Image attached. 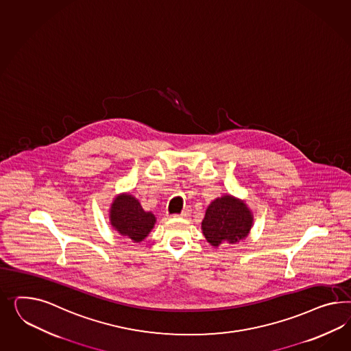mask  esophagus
Masks as SVG:
<instances>
[{
	"instance_id": "esophagus-1",
	"label": "esophagus",
	"mask_w": 351,
	"mask_h": 351,
	"mask_svg": "<svg viewBox=\"0 0 351 351\" xmlns=\"http://www.w3.org/2000/svg\"><path fill=\"white\" fill-rule=\"evenodd\" d=\"M191 215V209L190 208H186L184 210L180 213V215H177V217H180V218H189Z\"/></svg>"
}]
</instances>
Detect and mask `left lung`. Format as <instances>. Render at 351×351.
Returning <instances> with one entry per match:
<instances>
[{
    "mask_svg": "<svg viewBox=\"0 0 351 351\" xmlns=\"http://www.w3.org/2000/svg\"><path fill=\"white\" fill-rule=\"evenodd\" d=\"M254 224V215L246 202L232 195L211 201L201 223L202 234L211 246L233 245L245 240Z\"/></svg>",
    "mask_w": 351,
    "mask_h": 351,
    "instance_id": "left-lung-1",
    "label": "left lung"
}]
</instances>
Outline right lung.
Instances as JSON below:
<instances>
[{"label":"right lung","instance_id":"1","mask_svg":"<svg viewBox=\"0 0 351 351\" xmlns=\"http://www.w3.org/2000/svg\"><path fill=\"white\" fill-rule=\"evenodd\" d=\"M109 221L121 236L133 242H141L155 227L156 218L151 211L143 210L140 201L133 195L123 192L112 200Z\"/></svg>","mask_w":351,"mask_h":351}]
</instances>
